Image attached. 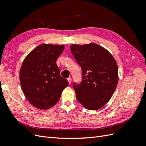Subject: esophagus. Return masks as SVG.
Returning <instances> with one entry per match:
<instances>
[{"mask_svg":"<svg viewBox=\"0 0 146 146\" xmlns=\"http://www.w3.org/2000/svg\"><path fill=\"white\" fill-rule=\"evenodd\" d=\"M68 82H69V84L71 83V82H72V79H71V78L69 77V78H68Z\"/></svg>","mask_w":146,"mask_h":146,"instance_id":"obj_1","label":"esophagus"}]
</instances>
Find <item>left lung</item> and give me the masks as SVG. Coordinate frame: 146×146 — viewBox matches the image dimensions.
<instances>
[{
    "mask_svg": "<svg viewBox=\"0 0 146 146\" xmlns=\"http://www.w3.org/2000/svg\"><path fill=\"white\" fill-rule=\"evenodd\" d=\"M70 49L82 70V83L73 86L77 100L88 110L101 108L111 98L117 85L115 59L106 48L95 43L74 44Z\"/></svg>",
    "mask_w": 146,
    "mask_h": 146,
    "instance_id": "left-lung-1",
    "label": "left lung"
}]
</instances>
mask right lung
<instances>
[{
  "mask_svg": "<svg viewBox=\"0 0 146 146\" xmlns=\"http://www.w3.org/2000/svg\"><path fill=\"white\" fill-rule=\"evenodd\" d=\"M64 45L42 44L26 56L19 72L20 83L25 97L33 107L47 110L59 100L68 85L61 77L56 61Z\"/></svg>",
  "mask_w": 146,
  "mask_h": 146,
  "instance_id": "right-lung-1",
  "label": "right lung"
}]
</instances>
